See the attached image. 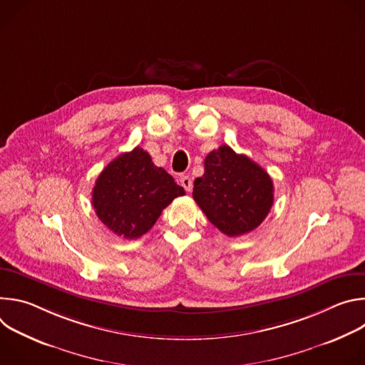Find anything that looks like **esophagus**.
I'll use <instances>...</instances> for the list:
<instances>
[{
  "label": "esophagus",
  "instance_id": "34e87169",
  "mask_svg": "<svg viewBox=\"0 0 365 365\" xmlns=\"http://www.w3.org/2000/svg\"><path fill=\"white\" fill-rule=\"evenodd\" d=\"M179 180H180V185L185 187L186 192H190V190H192V180H190L189 176H185V175H183V176H180Z\"/></svg>",
  "mask_w": 365,
  "mask_h": 365
}]
</instances>
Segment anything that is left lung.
<instances>
[{
	"label": "left lung",
	"mask_w": 365,
	"mask_h": 365,
	"mask_svg": "<svg viewBox=\"0 0 365 365\" xmlns=\"http://www.w3.org/2000/svg\"><path fill=\"white\" fill-rule=\"evenodd\" d=\"M193 199L221 232L238 237L266 220L274 187L262 166L225 144L206 155L205 173L193 182Z\"/></svg>",
	"instance_id": "8db88e82"
}]
</instances>
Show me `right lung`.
<instances>
[{
  "instance_id": "right-lung-1",
  "label": "right lung",
  "mask_w": 365,
  "mask_h": 365,
  "mask_svg": "<svg viewBox=\"0 0 365 365\" xmlns=\"http://www.w3.org/2000/svg\"><path fill=\"white\" fill-rule=\"evenodd\" d=\"M185 189L163 169L154 166L141 147L123 153L98 176L92 205L102 224L114 234L135 240L145 234L165 207Z\"/></svg>"
}]
</instances>
